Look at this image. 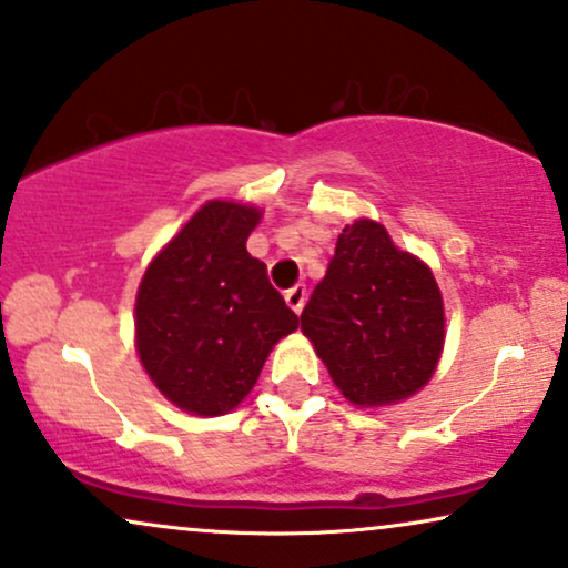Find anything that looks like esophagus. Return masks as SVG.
Instances as JSON below:
<instances>
[{
	"label": "esophagus",
	"instance_id": "esophagus-1",
	"mask_svg": "<svg viewBox=\"0 0 568 568\" xmlns=\"http://www.w3.org/2000/svg\"><path fill=\"white\" fill-rule=\"evenodd\" d=\"M286 305L292 307V311L295 313H303V307H305V300H307V290H305V284H297V286H292L290 292H286Z\"/></svg>",
	"mask_w": 568,
	"mask_h": 568
}]
</instances>
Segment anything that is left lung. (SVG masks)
I'll return each mask as SVG.
<instances>
[{
  "label": "left lung",
  "mask_w": 568,
  "mask_h": 568,
  "mask_svg": "<svg viewBox=\"0 0 568 568\" xmlns=\"http://www.w3.org/2000/svg\"><path fill=\"white\" fill-rule=\"evenodd\" d=\"M300 328L349 403L389 405L432 379L445 342L443 295L418 257L363 219L342 229Z\"/></svg>",
  "instance_id": "8db88e82"
}]
</instances>
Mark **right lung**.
<instances>
[{"label":"right lung","mask_w":568,"mask_h":568,"mask_svg":"<svg viewBox=\"0 0 568 568\" xmlns=\"http://www.w3.org/2000/svg\"><path fill=\"white\" fill-rule=\"evenodd\" d=\"M261 210L213 200L168 242L136 295V349L171 403L197 416L236 408L268 353L300 326L247 252Z\"/></svg>","instance_id":"add662e5"}]
</instances>
